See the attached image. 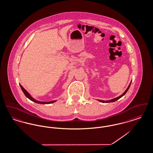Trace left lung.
Wrapping results in <instances>:
<instances>
[{"label":"left lung","instance_id":"8db88e82","mask_svg":"<svg viewBox=\"0 0 153 153\" xmlns=\"http://www.w3.org/2000/svg\"><path fill=\"white\" fill-rule=\"evenodd\" d=\"M131 81L130 82V84H129L128 87L127 88V89L124 92L123 94H122L120 96H118V97H115V98H114V99H111V100H105H105H98L99 102H103V103H104V102H115V101H117V100L119 99H120V98H121L122 96H123L124 95H125V94H126V92L128 91V90L129 88L130 87Z\"/></svg>","mask_w":153,"mask_h":153}]
</instances>
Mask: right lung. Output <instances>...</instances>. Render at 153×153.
I'll use <instances>...</instances> for the list:
<instances>
[{
	"instance_id": "add662e5",
	"label": "right lung",
	"mask_w": 153,
	"mask_h": 153,
	"mask_svg": "<svg viewBox=\"0 0 153 153\" xmlns=\"http://www.w3.org/2000/svg\"><path fill=\"white\" fill-rule=\"evenodd\" d=\"M19 85H20V87L21 88L22 91H23V92L24 93L25 95L29 99H30V100H31V101H33V102H35L38 103V104H48L53 103V102H56L57 101V100H52V101H51V102H41V101L36 100V99H34V98L31 96V95L23 87L21 84H19Z\"/></svg>"
}]
</instances>
